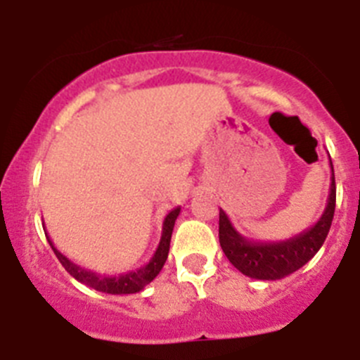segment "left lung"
Wrapping results in <instances>:
<instances>
[{
  "label": "left lung",
  "instance_id": "left-lung-1",
  "mask_svg": "<svg viewBox=\"0 0 360 360\" xmlns=\"http://www.w3.org/2000/svg\"><path fill=\"white\" fill-rule=\"evenodd\" d=\"M332 165V160H330ZM335 212V176L332 165V182H330L328 202L324 212L316 224L297 236L283 241H254L241 236L232 227L231 219L219 209V245L229 262L240 270L241 274L254 279H276L294 274L303 265H307L317 250L323 247L332 225Z\"/></svg>",
  "mask_w": 360,
  "mask_h": 360
}]
</instances>
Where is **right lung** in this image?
<instances>
[{
	"label": "right lung",
	"mask_w": 360,
	"mask_h": 360,
	"mask_svg": "<svg viewBox=\"0 0 360 360\" xmlns=\"http://www.w3.org/2000/svg\"><path fill=\"white\" fill-rule=\"evenodd\" d=\"M178 214H180V207H174L169 214L165 216L164 225H162V238L158 241V247L153 254V257L146 263L141 269L131 270V272H124V274L119 276H106V274H97L94 270H86L82 266L75 265L73 262H70L68 257L63 256L59 250L53 247L52 240L46 234V240H49L50 247L56 252L57 259L61 262V265L65 266L66 272L70 276L81 281L86 287L94 288V290L104 292V294H113V295H122V294H136V292L144 290L146 285L153 281L160 274L162 266H164L165 259H167V254H169V243H171V234H173L174 221H176Z\"/></svg>",
	"instance_id": "add662e5"
}]
</instances>
